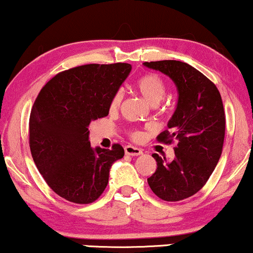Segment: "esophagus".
Here are the masks:
<instances>
[{
    "mask_svg": "<svg viewBox=\"0 0 253 253\" xmlns=\"http://www.w3.org/2000/svg\"><path fill=\"white\" fill-rule=\"evenodd\" d=\"M125 153L130 156H139L142 154V150L134 146H126L125 147Z\"/></svg>",
    "mask_w": 253,
    "mask_h": 253,
    "instance_id": "obj_1",
    "label": "esophagus"
}]
</instances>
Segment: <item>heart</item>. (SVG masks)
<instances>
[{
    "label": "heart",
    "instance_id": "obj_1",
    "mask_svg": "<svg viewBox=\"0 0 253 253\" xmlns=\"http://www.w3.org/2000/svg\"><path fill=\"white\" fill-rule=\"evenodd\" d=\"M135 88L150 105H158L165 98L166 92H167V85H166L164 79L158 75H154V73H147V75L140 77L135 82ZM120 103L121 93L117 92L111 100V110H116ZM132 136L137 140L141 137V134L139 132H134Z\"/></svg>",
    "mask_w": 253,
    "mask_h": 253
}]
</instances>
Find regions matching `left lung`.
I'll list each match as a JSON object with an SVG mask.
<instances>
[{"mask_svg": "<svg viewBox=\"0 0 253 253\" xmlns=\"http://www.w3.org/2000/svg\"><path fill=\"white\" fill-rule=\"evenodd\" d=\"M146 68L168 76L176 85V110L168 121L169 130L159 141L177 140L171 161L153 154L158 168L147 178L161 200L176 202L197 193L212 174L222 154L225 113L216 85L189 64L178 60L143 63Z\"/></svg>", "mask_w": 253, "mask_h": 253, "instance_id": "obj_1", "label": "left lung"}]
</instances>
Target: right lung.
Segmentation results:
<instances>
[{"label":"right lung","instance_id":"obj_1","mask_svg":"<svg viewBox=\"0 0 253 253\" xmlns=\"http://www.w3.org/2000/svg\"><path fill=\"white\" fill-rule=\"evenodd\" d=\"M132 70L127 63L88 64L60 72L41 89L29 120V143L49 187L70 202L87 204L104 193L124 148L91 147V121L108 116L113 95Z\"/></svg>","mask_w":253,"mask_h":253}]
</instances>
